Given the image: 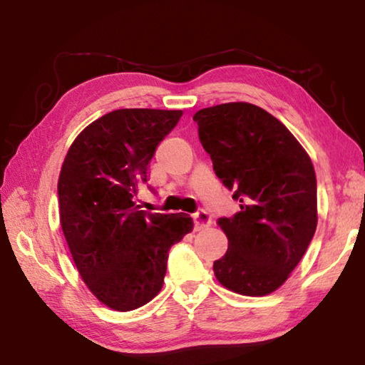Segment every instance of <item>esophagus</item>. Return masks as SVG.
Wrapping results in <instances>:
<instances>
[{
  "label": "esophagus",
  "mask_w": 365,
  "mask_h": 365,
  "mask_svg": "<svg viewBox=\"0 0 365 365\" xmlns=\"http://www.w3.org/2000/svg\"><path fill=\"white\" fill-rule=\"evenodd\" d=\"M193 220H195L196 230H202V228H207L209 225L212 224L211 214L205 211V209H201V211H197L196 214H193Z\"/></svg>",
  "instance_id": "obj_1"
}]
</instances>
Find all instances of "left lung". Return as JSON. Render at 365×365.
Returning <instances> with one entry per match:
<instances>
[{
  "label": "left lung",
  "mask_w": 365,
  "mask_h": 365,
  "mask_svg": "<svg viewBox=\"0 0 365 365\" xmlns=\"http://www.w3.org/2000/svg\"><path fill=\"white\" fill-rule=\"evenodd\" d=\"M214 172L240 212L220 217L228 250L214 262L220 285L245 296L280 288L317 227V180L293 133L262 108L225 103L193 115Z\"/></svg>",
  "instance_id": "8db88e82"
}]
</instances>
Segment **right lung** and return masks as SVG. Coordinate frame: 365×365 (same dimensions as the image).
Wrapping results in <instances>:
<instances>
[{
    "label": "right lung",
    "mask_w": 365,
    "mask_h": 365,
    "mask_svg": "<svg viewBox=\"0 0 365 365\" xmlns=\"http://www.w3.org/2000/svg\"><path fill=\"white\" fill-rule=\"evenodd\" d=\"M182 110L117 109L73 140L59 174V219L73 262L103 304L127 312L164 283L172 245L193 230L187 214L137 205L156 148Z\"/></svg>",
    "instance_id": "right-lung-1"
}]
</instances>
